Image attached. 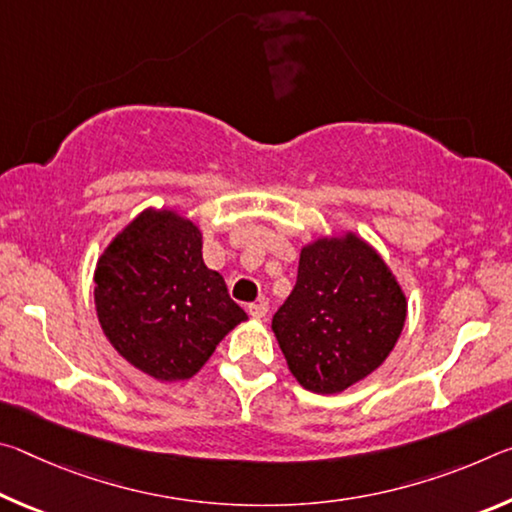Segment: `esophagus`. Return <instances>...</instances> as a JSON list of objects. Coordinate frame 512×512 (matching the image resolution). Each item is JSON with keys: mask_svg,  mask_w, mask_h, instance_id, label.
I'll return each mask as SVG.
<instances>
[{"mask_svg": "<svg viewBox=\"0 0 512 512\" xmlns=\"http://www.w3.org/2000/svg\"><path fill=\"white\" fill-rule=\"evenodd\" d=\"M248 314L253 318H264L268 314V302L266 300L253 302V305H248Z\"/></svg>", "mask_w": 512, "mask_h": 512, "instance_id": "obj_1", "label": "esophagus"}]
</instances>
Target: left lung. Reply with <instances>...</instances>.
I'll return each mask as SVG.
<instances>
[{
	"mask_svg": "<svg viewBox=\"0 0 512 512\" xmlns=\"http://www.w3.org/2000/svg\"><path fill=\"white\" fill-rule=\"evenodd\" d=\"M406 311L391 266L375 246L345 230L302 246L296 287L271 329L298 384L334 395L388 359Z\"/></svg>",
	"mask_w": 512,
	"mask_h": 512,
	"instance_id": "1",
	"label": "left lung"
}]
</instances>
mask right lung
Masks as SVG:
<instances>
[{
	"label": "right lung",
	"instance_id": "add662e5",
	"mask_svg": "<svg viewBox=\"0 0 512 512\" xmlns=\"http://www.w3.org/2000/svg\"><path fill=\"white\" fill-rule=\"evenodd\" d=\"M94 307L119 357L162 384L192 379L248 320L205 266L203 230L171 207H146L103 248Z\"/></svg>",
	"mask_w": 512,
	"mask_h": 512
}]
</instances>
